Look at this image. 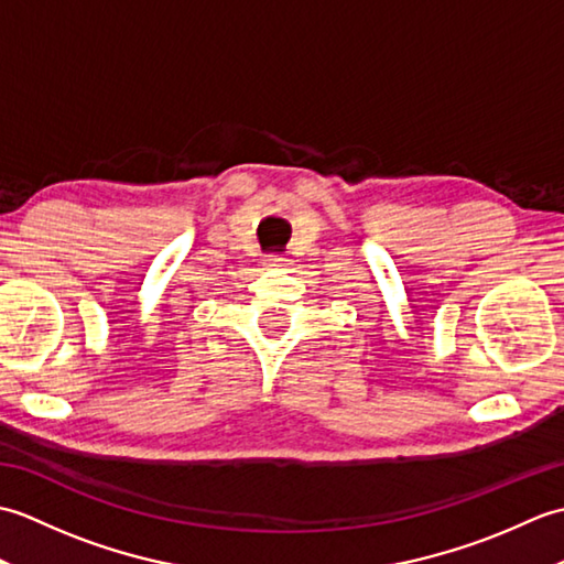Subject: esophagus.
Returning a JSON list of instances; mask_svg holds the SVG:
<instances>
[{"mask_svg":"<svg viewBox=\"0 0 564 564\" xmlns=\"http://www.w3.org/2000/svg\"><path fill=\"white\" fill-rule=\"evenodd\" d=\"M289 257H269L267 259V267H271V269H275V267H289Z\"/></svg>","mask_w":564,"mask_h":564,"instance_id":"1","label":"esophagus"}]
</instances>
